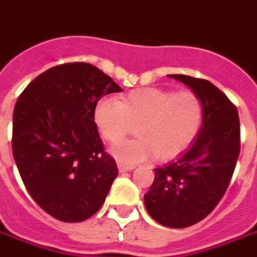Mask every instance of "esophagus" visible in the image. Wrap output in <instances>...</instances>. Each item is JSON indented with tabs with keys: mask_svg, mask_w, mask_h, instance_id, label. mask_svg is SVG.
Returning a JSON list of instances; mask_svg holds the SVG:
<instances>
[{
	"mask_svg": "<svg viewBox=\"0 0 257 257\" xmlns=\"http://www.w3.org/2000/svg\"><path fill=\"white\" fill-rule=\"evenodd\" d=\"M136 167V166H133V164H125V163H118V170L120 172H125V171H131L133 168Z\"/></svg>",
	"mask_w": 257,
	"mask_h": 257,
	"instance_id": "esophagus-1",
	"label": "esophagus"
}]
</instances>
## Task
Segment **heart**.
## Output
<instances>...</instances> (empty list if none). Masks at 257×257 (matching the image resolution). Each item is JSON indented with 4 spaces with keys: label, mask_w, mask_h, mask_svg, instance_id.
I'll list each match as a JSON object with an SVG mask.
<instances>
[{
    "label": "heart",
    "mask_w": 257,
    "mask_h": 257,
    "mask_svg": "<svg viewBox=\"0 0 257 257\" xmlns=\"http://www.w3.org/2000/svg\"><path fill=\"white\" fill-rule=\"evenodd\" d=\"M94 121L102 137L117 144L133 132L139 137L113 148L121 163H137L156 154L171 159L187 148L198 135L203 105L193 91H168L146 87L129 91L122 102L105 98L94 109Z\"/></svg>",
    "instance_id": "b5f03b06"
}]
</instances>
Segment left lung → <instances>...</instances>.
<instances>
[{
  "instance_id": "1",
  "label": "left lung",
  "mask_w": 257,
  "mask_h": 257,
  "mask_svg": "<svg viewBox=\"0 0 257 257\" xmlns=\"http://www.w3.org/2000/svg\"><path fill=\"white\" fill-rule=\"evenodd\" d=\"M203 105V125L193 144L155 170L144 195L147 211L168 228H187L214 210L228 189L240 155V118L234 103L211 82L181 74Z\"/></svg>"
}]
</instances>
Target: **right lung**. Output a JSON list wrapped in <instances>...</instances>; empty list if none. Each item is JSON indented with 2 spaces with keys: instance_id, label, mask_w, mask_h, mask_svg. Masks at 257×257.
<instances>
[{
  "instance_id": "add662e5",
  "label": "right lung",
  "mask_w": 257,
  "mask_h": 257,
  "mask_svg": "<svg viewBox=\"0 0 257 257\" xmlns=\"http://www.w3.org/2000/svg\"><path fill=\"white\" fill-rule=\"evenodd\" d=\"M122 91L90 63L48 68L20 94L12 150L24 186L43 210L63 222L95 214L118 175L94 122L102 95Z\"/></svg>"
}]
</instances>
